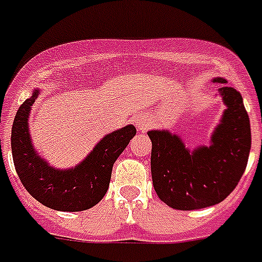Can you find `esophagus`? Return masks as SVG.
<instances>
[{
	"mask_svg": "<svg viewBox=\"0 0 262 262\" xmlns=\"http://www.w3.org/2000/svg\"><path fill=\"white\" fill-rule=\"evenodd\" d=\"M136 125H137L138 130L145 132V130H148L149 127H150L151 122L148 117H140L137 120V122H136Z\"/></svg>",
	"mask_w": 262,
	"mask_h": 262,
	"instance_id": "34e87169",
	"label": "esophagus"
}]
</instances>
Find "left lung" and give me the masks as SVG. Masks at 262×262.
I'll return each mask as SVG.
<instances>
[{"label": "left lung", "mask_w": 262, "mask_h": 262, "mask_svg": "<svg viewBox=\"0 0 262 262\" xmlns=\"http://www.w3.org/2000/svg\"><path fill=\"white\" fill-rule=\"evenodd\" d=\"M226 83L221 77L214 78ZM226 109L210 137L209 146L193 151L177 135L149 130L151 141V179L157 195L179 210L216 205L234 190L249 158L250 122L243 97L234 88L219 89Z\"/></svg>", "instance_id": "left-lung-1"}]
</instances>
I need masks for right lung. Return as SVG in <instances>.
<instances>
[{"instance_id":"obj_1","label":"right lung","mask_w":262,"mask_h":262,"mask_svg":"<svg viewBox=\"0 0 262 262\" xmlns=\"http://www.w3.org/2000/svg\"><path fill=\"white\" fill-rule=\"evenodd\" d=\"M38 97L34 90L14 117L12 155L15 172L23 185L42 205L61 212L86 210L107 192L113 164L136 136V127L126 125L105 136L82 162L70 169H56L37 155L29 135L30 109Z\"/></svg>"}]
</instances>
